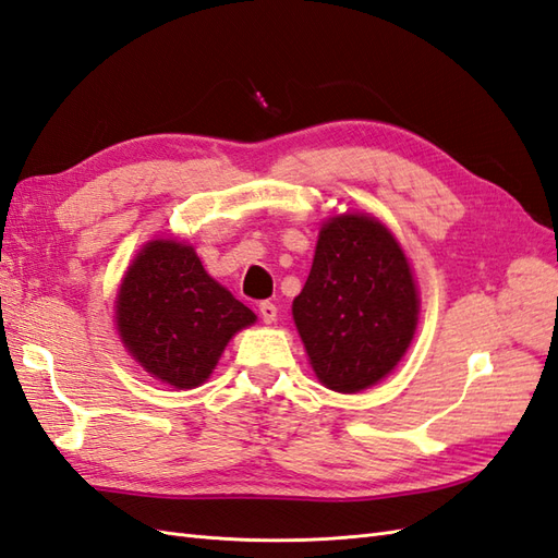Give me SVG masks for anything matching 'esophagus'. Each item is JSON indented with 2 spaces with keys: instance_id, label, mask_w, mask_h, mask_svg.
I'll return each instance as SVG.
<instances>
[{
  "instance_id": "obj_1",
  "label": "esophagus",
  "mask_w": 558,
  "mask_h": 558,
  "mask_svg": "<svg viewBox=\"0 0 558 558\" xmlns=\"http://www.w3.org/2000/svg\"><path fill=\"white\" fill-rule=\"evenodd\" d=\"M257 312H260V317L265 324H271L277 319V305L269 303V301H263L260 305H257Z\"/></svg>"
}]
</instances>
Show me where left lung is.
Instances as JSON below:
<instances>
[{"label": "left lung", "mask_w": 558, "mask_h": 558, "mask_svg": "<svg viewBox=\"0 0 558 558\" xmlns=\"http://www.w3.org/2000/svg\"><path fill=\"white\" fill-rule=\"evenodd\" d=\"M293 319L319 381L360 392L381 381L410 348L418 298L398 241L369 215L322 227Z\"/></svg>", "instance_id": "left-lung-1"}]
</instances>
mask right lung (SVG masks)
I'll list each match as a JSON object with an SVG mask.
<instances>
[{"label":"right lung","mask_w":558,"mask_h":558,"mask_svg":"<svg viewBox=\"0 0 558 558\" xmlns=\"http://www.w3.org/2000/svg\"><path fill=\"white\" fill-rule=\"evenodd\" d=\"M122 343L148 374L174 388L201 386L253 312L220 287L192 246L151 241L118 293Z\"/></svg>","instance_id":"obj_1"}]
</instances>
